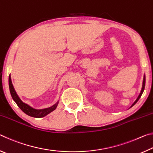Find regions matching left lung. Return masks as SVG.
Wrapping results in <instances>:
<instances>
[{
	"instance_id": "left-lung-1",
	"label": "left lung",
	"mask_w": 153,
	"mask_h": 153,
	"mask_svg": "<svg viewBox=\"0 0 153 153\" xmlns=\"http://www.w3.org/2000/svg\"><path fill=\"white\" fill-rule=\"evenodd\" d=\"M145 81H146V80H145V76H144V80H143V84H142V90H141V92H140V95L138 96V98H137V99L136 100V101L134 102V104L131 105V107H133V106L136 104V103L137 102V101H138V100H139V98H140V97L142 96V93H143V92H144V86H145Z\"/></svg>"
}]
</instances>
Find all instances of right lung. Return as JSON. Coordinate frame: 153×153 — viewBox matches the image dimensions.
Here are the masks:
<instances>
[{
	"label": "right lung",
	"mask_w": 153,
	"mask_h": 153,
	"mask_svg": "<svg viewBox=\"0 0 153 153\" xmlns=\"http://www.w3.org/2000/svg\"><path fill=\"white\" fill-rule=\"evenodd\" d=\"M9 90L10 92H11V97L13 99L14 101L16 102L18 107H19L21 110H22L23 112H24L25 114H27V115L31 116V117H45V115H48V113H50L52 111H53L56 108V106L57 104L53 105V107H49L48 108H45V109H42V110H36L33 109L32 107H30V106L27 105L25 104L24 102H23L22 100H20V98L18 97L17 94H16V92L15 91V89L13 86L11 77L9 76Z\"/></svg>",
	"instance_id": "right-lung-1"
}]
</instances>
